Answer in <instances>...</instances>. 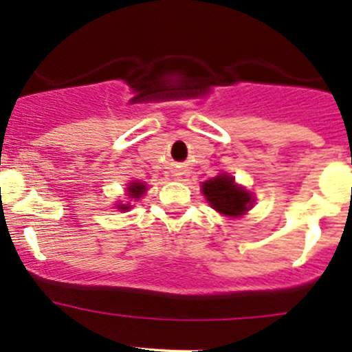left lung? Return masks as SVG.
<instances>
[{"instance_id":"1","label":"left lung","mask_w":352,"mask_h":352,"mask_svg":"<svg viewBox=\"0 0 352 352\" xmlns=\"http://www.w3.org/2000/svg\"><path fill=\"white\" fill-rule=\"evenodd\" d=\"M202 192L209 204L224 216L238 217L251 206L250 194L236 186L234 179L229 175H217L216 179L207 180L202 186Z\"/></svg>"}]
</instances>
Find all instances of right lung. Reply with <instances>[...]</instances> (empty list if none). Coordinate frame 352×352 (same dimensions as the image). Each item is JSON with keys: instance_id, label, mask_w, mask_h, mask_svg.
Returning <instances> with one entry per match:
<instances>
[{"instance_id": "right-lung-1", "label": "right lung", "mask_w": 352, "mask_h": 352, "mask_svg": "<svg viewBox=\"0 0 352 352\" xmlns=\"http://www.w3.org/2000/svg\"><path fill=\"white\" fill-rule=\"evenodd\" d=\"M146 190V187L143 186V184H136V182H133L131 186L128 187V194L131 195V199H138L140 195L143 194V192ZM118 209H123V210H126V209H129V206H120L118 207Z\"/></svg>"}]
</instances>
